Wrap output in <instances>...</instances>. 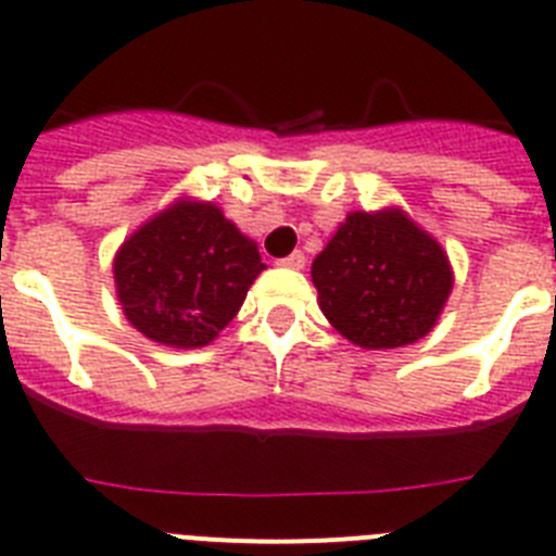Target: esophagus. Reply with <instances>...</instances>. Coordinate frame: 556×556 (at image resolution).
I'll list each match as a JSON object with an SVG mask.
<instances>
[{"label": "esophagus", "instance_id": "esophagus-1", "mask_svg": "<svg viewBox=\"0 0 556 556\" xmlns=\"http://www.w3.org/2000/svg\"><path fill=\"white\" fill-rule=\"evenodd\" d=\"M278 264H281V267H287V269H303V267H306V255H303L301 250H295V253H289L287 258L278 261Z\"/></svg>", "mask_w": 556, "mask_h": 556}]
</instances>
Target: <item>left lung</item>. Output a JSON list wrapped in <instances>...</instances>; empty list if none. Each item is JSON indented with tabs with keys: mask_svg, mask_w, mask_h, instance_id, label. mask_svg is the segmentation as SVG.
<instances>
[{
	"mask_svg": "<svg viewBox=\"0 0 556 556\" xmlns=\"http://www.w3.org/2000/svg\"><path fill=\"white\" fill-rule=\"evenodd\" d=\"M320 309L363 349H400L435 326L453 289L439 241L400 211L349 213L312 264Z\"/></svg>",
	"mask_w": 556,
	"mask_h": 556,
	"instance_id": "obj_1",
	"label": "left lung"
}]
</instances>
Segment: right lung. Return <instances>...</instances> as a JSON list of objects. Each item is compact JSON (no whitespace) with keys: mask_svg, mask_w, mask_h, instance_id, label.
Here are the masks:
<instances>
[{"mask_svg":"<svg viewBox=\"0 0 556 556\" xmlns=\"http://www.w3.org/2000/svg\"><path fill=\"white\" fill-rule=\"evenodd\" d=\"M264 269L255 241L211 202H179L117 250L115 283L137 331L174 349L207 345Z\"/></svg>","mask_w":556,"mask_h":556,"instance_id":"right-lung-1","label":"right lung"}]
</instances>
